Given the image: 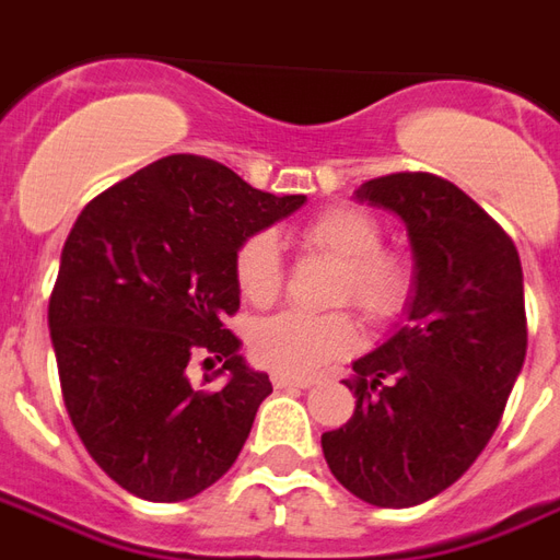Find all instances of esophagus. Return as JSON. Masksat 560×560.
Segmentation results:
<instances>
[{"instance_id":"34e87169","label":"esophagus","mask_w":560,"mask_h":560,"mask_svg":"<svg viewBox=\"0 0 560 560\" xmlns=\"http://www.w3.org/2000/svg\"><path fill=\"white\" fill-rule=\"evenodd\" d=\"M272 387L276 389H308L315 387V377H296V375H272Z\"/></svg>"}]
</instances>
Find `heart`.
<instances>
[{
	"label": "heart",
	"instance_id": "1",
	"mask_svg": "<svg viewBox=\"0 0 560 560\" xmlns=\"http://www.w3.org/2000/svg\"><path fill=\"white\" fill-rule=\"evenodd\" d=\"M308 252L339 260L332 300L357 303L372 320H393L405 312L413 293L411 264L381 245V224L372 212L353 203L317 209L300 228ZM233 279L248 303L267 305L281 291L284 264L276 236L257 231L245 236L233 255ZM360 345V320L353 312H303L284 308L260 317L248 329V351L257 363L281 375H312L332 360L348 357Z\"/></svg>",
	"mask_w": 560,
	"mask_h": 560
}]
</instances>
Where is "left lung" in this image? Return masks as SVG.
<instances>
[{
  "label": "left lung",
  "mask_w": 560,
  "mask_h": 560,
  "mask_svg": "<svg viewBox=\"0 0 560 560\" xmlns=\"http://www.w3.org/2000/svg\"><path fill=\"white\" fill-rule=\"evenodd\" d=\"M357 200L408 224L417 260L408 324L353 363L357 411L320 434L332 477L365 504L417 506L480 456L525 363L522 264L504 228L434 173H389Z\"/></svg>",
  "instance_id": "1"
}]
</instances>
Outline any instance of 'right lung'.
I'll return each mask as SVG.
<instances>
[{"mask_svg":"<svg viewBox=\"0 0 560 560\" xmlns=\"http://www.w3.org/2000/svg\"><path fill=\"white\" fill-rule=\"evenodd\" d=\"M303 203L179 152L92 197L74 221L47 308L50 339L71 425L126 492L185 501L236 462L272 384L224 327L240 308L233 255ZM195 362H224L229 384L195 388Z\"/></svg>","mask_w":560,"mask_h":560,"instance_id":"right-lung-1","label":"right lung"}]
</instances>
